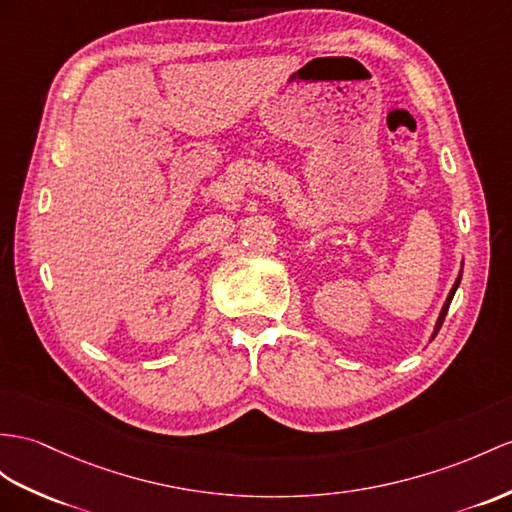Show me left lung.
Wrapping results in <instances>:
<instances>
[{
	"label": "left lung",
	"instance_id": "obj_1",
	"mask_svg": "<svg viewBox=\"0 0 512 512\" xmlns=\"http://www.w3.org/2000/svg\"><path fill=\"white\" fill-rule=\"evenodd\" d=\"M460 278H463V267H460V273H458V278H456V282H454V286H452V291H450V295H447L445 304H443V308H441V315H439V319H436V323H434V332H432V336H430V341L434 339L436 332H439V330H441V326H443V319H445V315H447V310H450V304H452L454 293H456L458 284H460Z\"/></svg>",
	"mask_w": 512,
	"mask_h": 512
}]
</instances>
